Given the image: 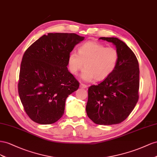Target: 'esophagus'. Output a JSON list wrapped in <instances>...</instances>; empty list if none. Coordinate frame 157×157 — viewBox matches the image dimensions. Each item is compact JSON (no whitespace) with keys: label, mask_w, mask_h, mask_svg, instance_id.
<instances>
[{"label":"esophagus","mask_w":157,"mask_h":157,"mask_svg":"<svg viewBox=\"0 0 157 157\" xmlns=\"http://www.w3.org/2000/svg\"><path fill=\"white\" fill-rule=\"evenodd\" d=\"M80 87L81 88H83V89H87V86H86V85H85L83 83H80Z\"/></svg>","instance_id":"34e87169"}]
</instances>
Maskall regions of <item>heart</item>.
Returning <instances> with one entry per match:
<instances>
[{"label":"heart","instance_id":"obj_1","mask_svg":"<svg viewBox=\"0 0 157 157\" xmlns=\"http://www.w3.org/2000/svg\"><path fill=\"white\" fill-rule=\"evenodd\" d=\"M119 53L115 48L106 47L96 41H88L78 48V53L71 51L68 57L70 72L76 75L83 65L81 78L86 82L104 80L110 76L118 65ZM85 64H84V63Z\"/></svg>","mask_w":157,"mask_h":157}]
</instances>
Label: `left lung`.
I'll list each match as a JSON object with an SVG mask.
<instances>
[{"mask_svg":"<svg viewBox=\"0 0 157 157\" xmlns=\"http://www.w3.org/2000/svg\"><path fill=\"white\" fill-rule=\"evenodd\" d=\"M112 43L119 53L117 66L112 74L88 89L86 112L94 123L120 124L126 120L139 99L140 68L135 54L116 37H100Z\"/></svg>","mask_w":157,"mask_h":157,"instance_id":"left-lung-1","label":"left lung"}]
</instances>
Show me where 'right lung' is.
<instances>
[{"instance_id":"obj_1","label":"right lung","mask_w":157,"mask_h":157,"mask_svg":"<svg viewBox=\"0 0 157 157\" xmlns=\"http://www.w3.org/2000/svg\"><path fill=\"white\" fill-rule=\"evenodd\" d=\"M84 37L75 33L44 35L22 58L18 93L26 114L33 122L51 124L64 113L66 98L79 83L68 70V57Z\"/></svg>"}]
</instances>
